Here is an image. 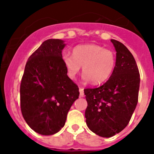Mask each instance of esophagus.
I'll list each match as a JSON object with an SVG mask.
<instances>
[{
    "label": "esophagus",
    "mask_w": 154,
    "mask_h": 154,
    "mask_svg": "<svg viewBox=\"0 0 154 154\" xmlns=\"http://www.w3.org/2000/svg\"><path fill=\"white\" fill-rule=\"evenodd\" d=\"M79 92H80V97H84V89L83 88H82V87H80L79 88Z\"/></svg>",
    "instance_id": "1"
}]
</instances>
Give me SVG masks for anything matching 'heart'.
<instances>
[{
	"label": "heart",
	"mask_w": 154,
	"mask_h": 154,
	"mask_svg": "<svg viewBox=\"0 0 154 154\" xmlns=\"http://www.w3.org/2000/svg\"><path fill=\"white\" fill-rule=\"evenodd\" d=\"M62 61L71 80L76 78L82 66L83 79L97 85L106 82L112 75L116 56L112 50L99 45H82L72 49V56L64 54Z\"/></svg>",
	"instance_id": "1"
}]
</instances>
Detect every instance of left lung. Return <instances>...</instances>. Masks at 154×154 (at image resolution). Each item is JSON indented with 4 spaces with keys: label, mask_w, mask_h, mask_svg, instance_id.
<instances>
[{
    "label": "left lung",
    "mask_w": 154,
    "mask_h": 154,
    "mask_svg": "<svg viewBox=\"0 0 154 154\" xmlns=\"http://www.w3.org/2000/svg\"><path fill=\"white\" fill-rule=\"evenodd\" d=\"M117 52L111 77L97 88L84 89L87 126L102 137H110L127 126L138 101L140 73L134 56L124 45L111 40Z\"/></svg>",
    "instance_id": "obj_1"
}]
</instances>
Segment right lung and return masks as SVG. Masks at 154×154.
Returning <instances> with one entry per match:
<instances>
[{"label": "right lung", "mask_w": 154, "mask_h": 154, "mask_svg": "<svg viewBox=\"0 0 154 154\" xmlns=\"http://www.w3.org/2000/svg\"><path fill=\"white\" fill-rule=\"evenodd\" d=\"M65 45L59 39L43 42L29 57L20 82L22 116L29 126L42 135L60 131L79 97V88L68 77L63 64Z\"/></svg>", "instance_id": "add662e5"}]
</instances>
